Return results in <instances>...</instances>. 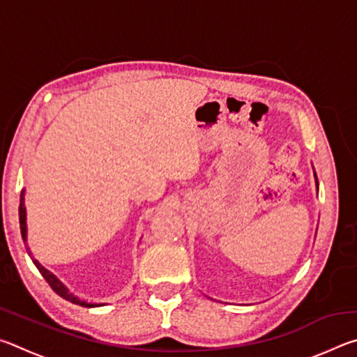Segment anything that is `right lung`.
<instances>
[{
	"label": "right lung",
	"instance_id": "right-lung-1",
	"mask_svg": "<svg viewBox=\"0 0 357 357\" xmlns=\"http://www.w3.org/2000/svg\"><path fill=\"white\" fill-rule=\"evenodd\" d=\"M23 195H25V192L22 190L20 193V206H19V217H20V229H22V238L23 241L26 243V211H25V198H23ZM28 253H29V249H28ZM33 263L36 264V268L39 269V273L42 274V277L47 280L48 285H50V288L55 291L56 294L61 296L63 299L69 301V302H74V304L77 305H83V307H98V305H104V304H88V302L84 301H80L78 298H75L74 294L69 293V289L66 288L61 282H59L55 275H53L50 271H47L44 266H42L38 259L33 258Z\"/></svg>",
	"mask_w": 357,
	"mask_h": 357
}]
</instances>
